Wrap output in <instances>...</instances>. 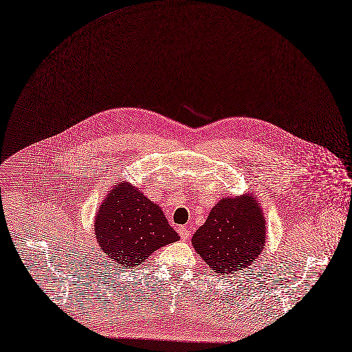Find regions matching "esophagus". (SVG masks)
Returning a JSON list of instances; mask_svg holds the SVG:
<instances>
[{
    "mask_svg": "<svg viewBox=\"0 0 352 352\" xmlns=\"http://www.w3.org/2000/svg\"><path fill=\"white\" fill-rule=\"evenodd\" d=\"M179 234H180L182 240H187L190 237V234H191V231L188 228H186V227H179Z\"/></svg>",
    "mask_w": 352,
    "mask_h": 352,
    "instance_id": "obj_1",
    "label": "esophagus"
}]
</instances>
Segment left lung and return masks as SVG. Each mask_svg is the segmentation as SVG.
Wrapping results in <instances>:
<instances>
[{
	"instance_id": "1",
	"label": "left lung",
	"mask_w": 352,
	"mask_h": 352,
	"mask_svg": "<svg viewBox=\"0 0 352 352\" xmlns=\"http://www.w3.org/2000/svg\"><path fill=\"white\" fill-rule=\"evenodd\" d=\"M191 241L214 273L226 276L250 267L266 243V220L256 195L220 199Z\"/></svg>"
}]
</instances>
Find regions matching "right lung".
Listing matches in <instances>:
<instances>
[{
    "label": "right lung",
    "mask_w": 352,
    "mask_h": 352,
    "mask_svg": "<svg viewBox=\"0 0 352 352\" xmlns=\"http://www.w3.org/2000/svg\"><path fill=\"white\" fill-rule=\"evenodd\" d=\"M100 251L111 265L133 269L180 237L162 209L128 182L115 183L94 217Z\"/></svg>",
    "instance_id": "add662e5"
}]
</instances>
